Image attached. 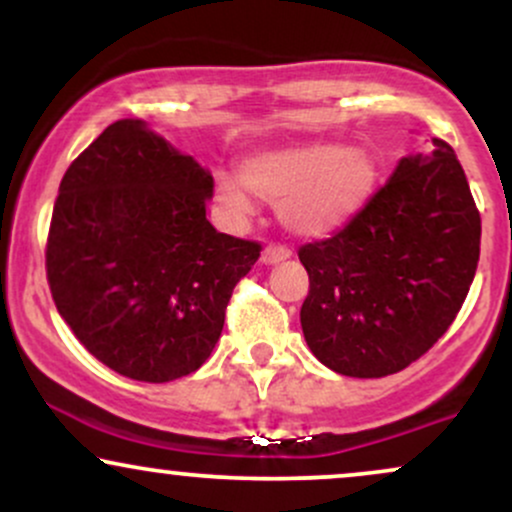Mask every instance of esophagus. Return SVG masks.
<instances>
[{
	"instance_id": "34e87169",
	"label": "esophagus",
	"mask_w": 512,
	"mask_h": 512,
	"mask_svg": "<svg viewBox=\"0 0 512 512\" xmlns=\"http://www.w3.org/2000/svg\"><path fill=\"white\" fill-rule=\"evenodd\" d=\"M291 252L284 248V245H267V248L262 250V262L264 264H279L284 260H289Z\"/></svg>"
}]
</instances>
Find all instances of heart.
I'll list each match as a JSON object with an SVG mask.
<instances>
[{"mask_svg":"<svg viewBox=\"0 0 512 512\" xmlns=\"http://www.w3.org/2000/svg\"><path fill=\"white\" fill-rule=\"evenodd\" d=\"M380 180L366 146L305 142L262 151L243 163V180L219 173L214 195L226 214H252V195L279 207L281 223L301 238H325L354 221Z\"/></svg>","mask_w":512,"mask_h":512,"instance_id":"b5f03b06","label":"heart"}]
</instances>
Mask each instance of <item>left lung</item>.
<instances>
[{"label":"left lung","instance_id":"8db88e82","mask_svg":"<svg viewBox=\"0 0 512 512\" xmlns=\"http://www.w3.org/2000/svg\"><path fill=\"white\" fill-rule=\"evenodd\" d=\"M481 219L455 151L399 158L366 209L298 250L310 279L301 327L334 373L385 378L424 356L460 313L479 262Z\"/></svg>","mask_w":512,"mask_h":512}]
</instances>
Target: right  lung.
Listing matches in <instances>:
<instances>
[{
    "label": "right lung",
    "mask_w": 512,
    "mask_h": 512,
    "mask_svg": "<svg viewBox=\"0 0 512 512\" xmlns=\"http://www.w3.org/2000/svg\"><path fill=\"white\" fill-rule=\"evenodd\" d=\"M214 178L144 120H117L67 168L45 267L57 310L125 378L190 375L219 342L260 245L207 219Z\"/></svg>",
    "instance_id": "obj_1"
}]
</instances>
